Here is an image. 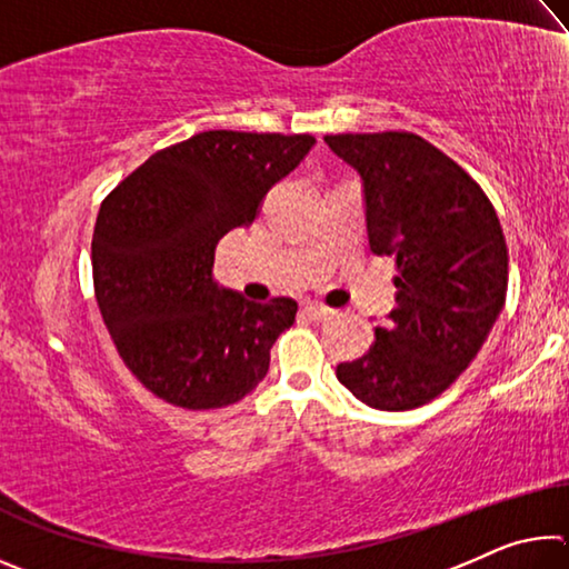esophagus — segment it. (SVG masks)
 Returning a JSON list of instances; mask_svg holds the SVG:
<instances>
[{
    "mask_svg": "<svg viewBox=\"0 0 569 569\" xmlns=\"http://www.w3.org/2000/svg\"><path fill=\"white\" fill-rule=\"evenodd\" d=\"M303 313L308 316V319H313V321H326V319H331V316H333L331 308H326L321 303H306L303 306Z\"/></svg>",
    "mask_w": 569,
    "mask_h": 569,
    "instance_id": "1",
    "label": "esophagus"
}]
</instances>
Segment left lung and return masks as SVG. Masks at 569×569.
<instances>
[{
    "label": "left lung",
    "instance_id": "obj_1",
    "mask_svg": "<svg viewBox=\"0 0 569 569\" xmlns=\"http://www.w3.org/2000/svg\"><path fill=\"white\" fill-rule=\"evenodd\" d=\"M326 146L359 170L373 253L397 258V308L336 377L366 407L417 409L475 361L507 298L497 210L469 172L419 134L341 132Z\"/></svg>",
    "mask_w": 569,
    "mask_h": 569
}]
</instances>
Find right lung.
<instances>
[{"mask_svg": "<svg viewBox=\"0 0 569 569\" xmlns=\"http://www.w3.org/2000/svg\"><path fill=\"white\" fill-rule=\"evenodd\" d=\"M316 142L313 134L206 130L158 150L102 200L92 281L120 359L172 407H230L258 387L298 303H253L213 283L216 246Z\"/></svg>", "mask_w": 569, "mask_h": 569, "instance_id": "1", "label": "right lung"}]
</instances>
